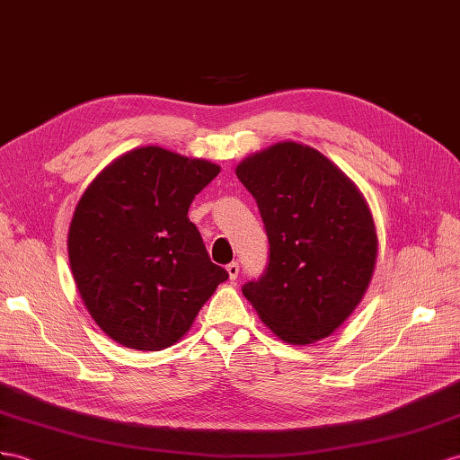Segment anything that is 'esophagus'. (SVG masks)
<instances>
[{"mask_svg":"<svg viewBox=\"0 0 460 460\" xmlns=\"http://www.w3.org/2000/svg\"><path fill=\"white\" fill-rule=\"evenodd\" d=\"M226 270H227V274H229V279H231V281H234V279L239 278V264H237V262L227 264Z\"/></svg>","mask_w":460,"mask_h":460,"instance_id":"34e87169","label":"esophagus"}]
</instances>
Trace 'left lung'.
<instances>
[{
  "instance_id": "left-lung-1",
  "label": "left lung",
  "mask_w": 460,
  "mask_h": 460,
  "mask_svg": "<svg viewBox=\"0 0 460 460\" xmlns=\"http://www.w3.org/2000/svg\"><path fill=\"white\" fill-rule=\"evenodd\" d=\"M237 176L270 243L266 272L243 296L284 342L331 336L356 311L375 270L376 233L363 196L323 153L296 141L246 157Z\"/></svg>"
}]
</instances>
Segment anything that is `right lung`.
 <instances>
[{"mask_svg":"<svg viewBox=\"0 0 460 460\" xmlns=\"http://www.w3.org/2000/svg\"><path fill=\"white\" fill-rule=\"evenodd\" d=\"M217 174L206 159L137 147L81 196L67 233L69 266L87 311L114 342L172 346L229 278L188 219L194 196Z\"/></svg>","mask_w":460,"mask_h":460,"instance_id":"add662e5","label":"right lung"}]
</instances>
